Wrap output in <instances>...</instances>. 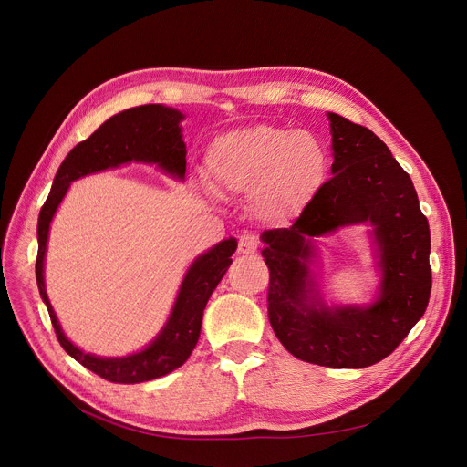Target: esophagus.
Masks as SVG:
<instances>
[{
  "mask_svg": "<svg viewBox=\"0 0 467 467\" xmlns=\"http://www.w3.org/2000/svg\"><path fill=\"white\" fill-rule=\"evenodd\" d=\"M261 245V240L257 234H242L238 238V253L240 255H251V253H255Z\"/></svg>",
  "mask_w": 467,
  "mask_h": 467,
  "instance_id": "34e87169",
  "label": "esophagus"
}]
</instances>
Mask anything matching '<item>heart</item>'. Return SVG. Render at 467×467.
<instances>
[{
	"label": "heart",
	"instance_id": "1",
	"mask_svg": "<svg viewBox=\"0 0 467 467\" xmlns=\"http://www.w3.org/2000/svg\"><path fill=\"white\" fill-rule=\"evenodd\" d=\"M208 179L220 193L253 195L272 222L298 216L324 184L327 158L309 132L251 124L214 138L206 152Z\"/></svg>",
	"mask_w": 467,
	"mask_h": 467
}]
</instances>
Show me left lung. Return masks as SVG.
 I'll return each instance as SVG.
<instances>
[{"instance_id": "1", "label": "left lung", "mask_w": 467, "mask_h": 467, "mask_svg": "<svg viewBox=\"0 0 467 467\" xmlns=\"http://www.w3.org/2000/svg\"><path fill=\"white\" fill-rule=\"evenodd\" d=\"M333 177L288 229L263 233L270 270L268 318L281 345L302 361L361 368L388 358L429 306L431 229L410 175L374 132L337 113ZM370 223L382 283L367 308H327L308 275L310 240L338 226Z\"/></svg>"}]
</instances>
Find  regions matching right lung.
<instances>
[{
	"mask_svg": "<svg viewBox=\"0 0 467 467\" xmlns=\"http://www.w3.org/2000/svg\"><path fill=\"white\" fill-rule=\"evenodd\" d=\"M182 119L184 115L179 109L160 104L138 106L113 115L97 132L67 154L57 169L50 195L38 214L35 274L40 298L48 307L57 341L78 363L115 384H141V381L165 376L190 358L199 341L202 311L210 294L214 292L233 263L231 255L236 251V240H223L193 261L165 327L145 350L126 358H99L81 352L68 341L50 306L45 275H42L50 222L72 181L104 171L108 167H119L129 161L156 163L161 171L182 181L186 175V143L182 141L179 126Z\"/></svg>",
	"mask_w": 467,
	"mask_h": 467,
	"instance_id": "add662e5",
	"label": "right lung"
}]
</instances>
